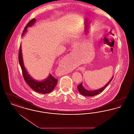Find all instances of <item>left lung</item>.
Masks as SVG:
<instances>
[{
    "label": "left lung",
    "mask_w": 134,
    "mask_h": 134,
    "mask_svg": "<svg viewBox=\"0 0 134 134\" xmlns=\"http://www.w3.org/2000/svg\"><path fill=\"white\" fill-rule=\"evenodd\" d=\"M113 78V77H112V78L110 80V81L107 83L104 86H103L102 88H101L100 89H97L96 90L94 91H89L87 90L86 89H85L83 87V85H82V83H81L80 84H79L77 86V88L79 91V92L84 96H96L98 94H99L100 93L102 92L103 90L105 89V88L108 85V84L110 83V82L111 81L112 79Z\"/></svg>",
    "instance_id": "8db88e82"
}]
</instances>
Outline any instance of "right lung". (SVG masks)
<instances>
[{"instance_id": "1", "label": "right lung", "mask_w": 134, "mask_h": 134, "mask_svg": "<svg viewBox=\"0 0 134 134\" xmlns=\"http://www.w3.org/2000/svg\"><path fill=\"white\" fill-rule=\"evenodd\" d=\"M36 21L35 19H31L28 24L26 25L22 34V36L24 35L25 32L26 31L27 27L28 26H32ZM19 64L22 70L23 75L25 80L27 84L33 89L34 91L43 94L49 93L52 91L57 84L58 79L53 76L51 74H50L49 77L43 81H38L33 79L31 77L27 72L25 66L23 63L22 53L21 49V45H20V48L19 53Z\"/></svg>"}]
</instances>
